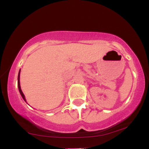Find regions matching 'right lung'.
<instances>
[{
  "label": "right lung",
  "instance_id": "obj_1",
  "mask_svg": "<svg viewBox=\"0 0 149 149\" xmlns=\"http://www.w3.org/2000/svg\"><path fill=\"white\" fill-rule=\"evenodd\" d=\"M20 70H19V74H18V78H17V85H18V88H19V92H20V94H21V95H22V98L24 99V100L26 102V99H25V97H24V93L23 92H22V90H21V87H20V83H19V77H20Z\"/></svg>",
  "mask_w": 149,
  "mask_h": 149
}]
</instances>
